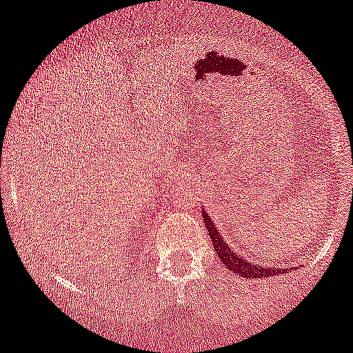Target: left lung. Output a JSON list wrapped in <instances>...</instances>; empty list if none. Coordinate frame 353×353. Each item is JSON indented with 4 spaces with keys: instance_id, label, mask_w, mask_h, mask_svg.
I'll use <instances>...</instances> for the list:
<instances>
[{
    "instance_id": "8db88e82",
    "label": "left lung",
    "mask_w": 353,
    "mask_h": 353,
    "mask_svg": "<svg viewBox=\"0 0 353 353\" xmlns=\"http://www.w3.org/2000/svg\"><path fill=\"white\" fill-rule=\"evenodd\" d=\"M203 218L204 225H206V230L210 232L211 243H213L214 251H216L218 260H221V263H223L225 267L229 268V270H232V274L246 277V279H263V277H277L279 274H288V272H290L288 268L258 265L256 261H251L248 260V258L239 256V254L234 251V248L227 243L223 234L218 230V227L213 223V220L208 216V213L204 210Z\"/></svg>"
}]
</instances>
